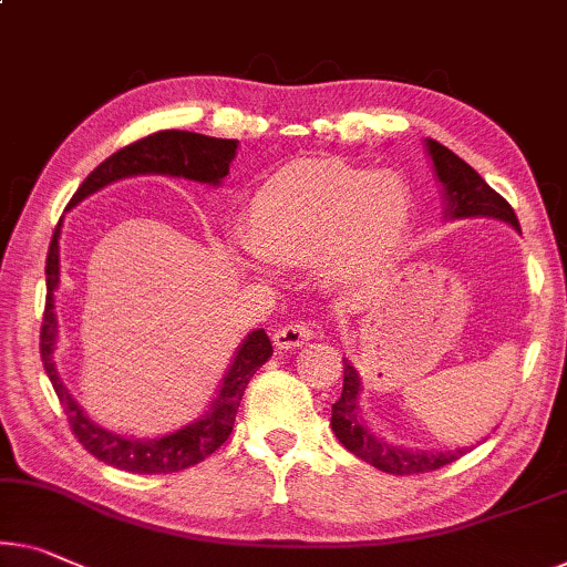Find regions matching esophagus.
I'll list each match as a JSON object with an SVG mask.
<instances>
[{
    "label": "esophagus",
    "mask_w": 567,
    "mask_h": 567,
    "mask_svg": "<svg viewBox=\"0 0 567 567\" xmlns=\"http://www.w3.org/2000/svg\"><path fill=\"white\" fill-rule=\"evenodd\" d=\"M316 336V326L310 323H290L275 331V346L277 349H298V346L308 343Z\"/></svg>",
    "instance_id": "1"
}]
</instances>
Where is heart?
I'll return each mask as SVG.
<instances>
[{"label": "heart", "instance_id": "1", "mask_svg": "<svg viewBox=\"0 0 567 567\" xmlns=\"http://www.w3.org/2000/svg\"><path fill=\"white\" fill-rule=\"evenodd\" d=\"M410 226V193L394 175L300 159L255 190L234 255L257 275H272V265H318L323 280L346 285L377 272Z\"/></svg>", "mask_w": 567, "mask_h": 567}]
</instances>
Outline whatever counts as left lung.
Returning <instances> with one entry per match:
<instances>
[{"label":"left lung","mask_w":567,"mask_h":567,"mask_svg":"<svg viewBox=\"0 0 567 567\" xmlns=\"http://www.w3.org/2000/svg\"><path fill=\"white\" fill-rule=\"evenodd\" d=\"M425 150L433 159V171L443 188L445 218L458 221V218H496V221L509 224L519 231V221L514 216L509 203H506L484 177H481L468 163L443 147L441 142L425 140ZM361 377L349 359H343V392L331 410V427L343 443L346 451L359 455L371 466L394 473V476H412V473H425L443 468L447 463L458 461L471 447H455V451H417V447H404L384 441L374 430H369L367 420L361 417Z\"/></svg>","instance_id":"8db88e82"}]
</instances>
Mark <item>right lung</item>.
I'll return each mask as SVG.
<instances>
[{
    "label": "right lung",
    "mask_w": 567,
    "mask_h": 567,
    "mask_svg": "<svg viewBox=\"0 0 567 567\" xmlns=\"http://www.w3.org/2000/svg\"><path fill=\"white\" fill-rule=\"evenodd\" d=\"M239 142L236 140H218L206 137V134L183 132V130H165L155 132L145 140L132 142L130 147H122L106 157L81 188L73 193L68 208L79 206L81 200L94 196L96 190L106 188L116 181L134 175H167V177H185V181L206 183L210 188H218L226 175H229V165L236 157ZM61 226L63 218L58 221L53 239H50L48 261H45V316H42L40 328V353L42 367L53 384V390L61 400L68 425H71L73 435L79 443L86 447L91 455L104 461L106 466L130 471V473H175L183 468H190L208 458L216 447L226 443L231 435L236 410L247 390L249 379L255 371L272 357V343L265 328L247 333V338L239 343L234 353V361L226 369L218 386L216 400L210 408L203 412L198 420L188 422L181 430H173L167 435L157 437H134V435H120L112 430L101 427L99 422L91 420L79 402L73 400L71 392L58 377V367L53 361L55 343H58V316H55V290L61 285Z\"/></svg>",
    "instance_id": "add662e5"
}]
</instances>
